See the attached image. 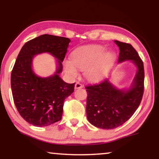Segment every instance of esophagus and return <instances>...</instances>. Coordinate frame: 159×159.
Masks as SVG:
<instances>
[{"instance_id":"1","label":"esophagus","mask_w":159,"mask_h":159,"mask_svg":"<svg viewBox=\"0 0 159 159\" xmlns=\"http://www.w3.org/2000/svg\"><path fill=\"white\" fill-rule=\"evenodd\" d=\"M82 87H83V85H82V84L80 83V82H76V84H75V88L76 89V90H77V89H80V88H82Z\"/></svg>"}]
</instances>
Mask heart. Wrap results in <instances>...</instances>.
<instances>
[{
	"mask_svg": "<svg viewBox=\"0 0 159 159\" xmlns=\"http://www.w3.org/2000/svg\"><path fill=\"white\" fill-rule=\"evenodd\" d=\"M101 45L80 47L71 53V61H65V70L71 77L77 75V70H84V75L90 81H97L108 73L114 64L115 54L106 51Z\"/></svg>",
	"mask_w": 159,
	"mask_h": 159,
	"instance_id": "heart-1",
	"label": "heart"
}]
</instances>
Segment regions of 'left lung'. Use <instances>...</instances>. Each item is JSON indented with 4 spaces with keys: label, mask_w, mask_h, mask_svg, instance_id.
Listing matches in <instances>:
<instances>
[{
    "label": "left lung",
    "mask_w": 159,
    "mask_h": 159,
    "mask_svg": "<svg viewBox=\"0 0 159 159\" xmlns=\"http://www.w3.org/2000/svg\"><path fill=\"white\" fill-rule=\"evenodd\" d=\"M119 48V62L132 60L138 67L132 87L118 90L108 79L85 87L88 92L86 113L90 123L103 129L122 125L138 109L144 92V66L136 50L129 43L114 40Z\"/></svg>",
    "instance_id": "obj_1"
}]
</instances>
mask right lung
<instances>
[{"mask_svg": "<svg viewBox=\"0 0 159 159\" xmlns=\"http://www.w3.org/2000/svg\"><path fill=\"white\" fill-rule=\"evenodd\" d=\"M70 41L43 34L26 43L17 56L11 75L13 98L19 114L30 125L46 127L61 119L65 99L75 90V83H66L58 76ZM45 52L57 58L59 66L53 76L42 78L33 72L31 61L34 55Z\"/></svg>", "mask_w": 159, "mask_h": 159, "instance_id": "obj_1", "label": "right lung"}]
</instances>
